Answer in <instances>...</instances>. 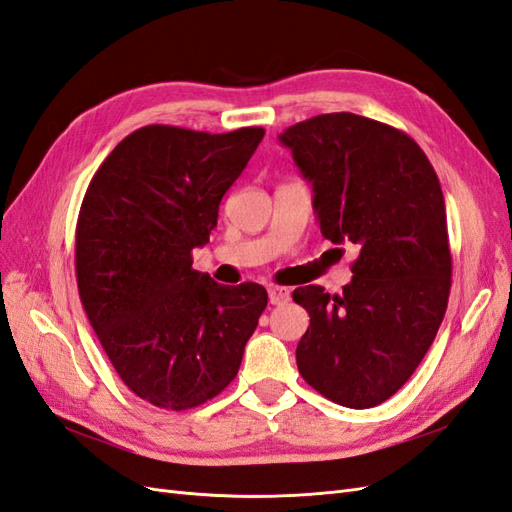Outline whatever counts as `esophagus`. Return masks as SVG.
<instances>
[{
    "label": "esophagus",
    "mask_w": 512,
    "mask_h": 512,
    "mask_svg": "<svg viewBox=\"0 0 512 512\" xmlns=\"http://www.w3.org/2000/svg\"><path fill=\"white\" fill-rule=\"evenodd\" d=\"M268 298H270V305H283L290 300V290L281 285H270L268 287Z\"/></svg>",
    "instance_id": "34e87169"
}]
</instances>
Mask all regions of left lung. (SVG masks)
<instances>
[{
  "instance_id": "left-lung-1",
  "label": "left lung",
  "mask_w": 512,
  "mask_h": 512,
  "mask_svg": "<svg viewBox=\"0 0 512 512\" xmlns=\"http://www.w3.org/2000/svg\"><path fill=\"white\" fill-rule=\"evenodd\" d=\"M279 140L311 181L324 238L359 251L342 294L294 290L309 313L298 372L324 398L370 409L409 381L448 309L452 255L439 177L409 134L352 112L313 116Z\"/></svg>"
}]
</instances>
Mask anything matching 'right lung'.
Listing matches in <instances>:
<instances>
[{
  "mask_svg": "<svg viewBox=\"0 0 512 512\" xmlns=\"http://www.w3.org/2000/svg\"><path fill=\"white\" fill-rule=\"evenodd\" d=\"M266 131L147 125L103 160L77 216L75 274L90 326L121 381L166 411L216 398L268 305L257 283L192 268L222 196Z\"/></svg>",
  "mask_w": 512,
  "mask_h": 512,
  "instance_id": "obj_1",
  "label": "right lung"
}]
</instances>
